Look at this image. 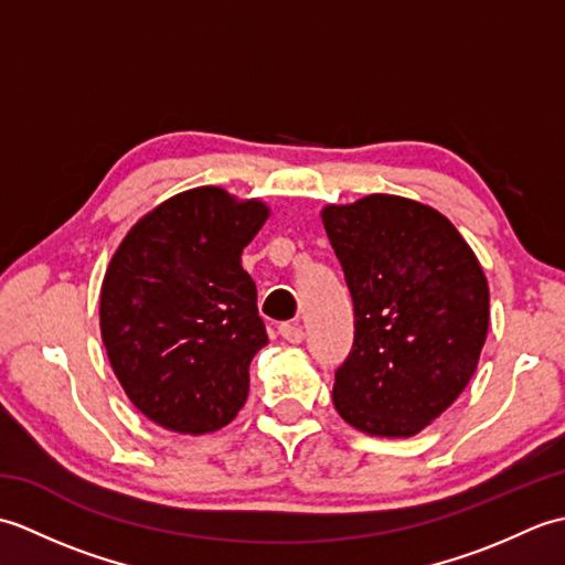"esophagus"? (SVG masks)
<instances>
[{
    "mask_svg": "<svg viewBox=\"0 0 565 565\" xmlns=\"http://www.w3.org/2000/svg\"><path fill=\"white\" fill-rule=\"evenodd\" d=\"M279 334L291 344L303 342V330H301V326H298V322H284V326L279 328Z\"/></svg>",
    "mask_w": 565,
    "mask_h": 565,
    "instance_id": "esophagus-1",
    "label": "esophagus"
}]
</instances>
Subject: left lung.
<instances>
[{"label":"left lung","mask_w":565,"mask_h":565,"mask_svg":"<svg viewBox=\"0 0 565 565\" xmlns=\"http://www.w3.org/2000/svg\"><path fill=\"white\" fill-rule=\"evenodd\" d=\"M322 225L354 303L334 407L371 437H413L473 376L490 318L486 274L449 218L419 201L371 194L326 206Z\"/></svg>","instance_id":"1"}]
</instances>
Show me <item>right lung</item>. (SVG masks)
Returning a JSON list of instances; mask_svg holds the SVG:
<instances>
[{
  "mask_svg": "<svg viewBox=\"0 0 565 565\" xmlns=\"http://www.w3.org/2000/svg\"><path fill=\"white\" fill-rule=\"evenodd\" d=\"M269 218L221 186L167 199L130 227L106 269L102 340L138 411L179 435L225 427L269 342L239 255Z\"/></svg>",
  "mask_w": 565,
  "mask_h": 565,
  "instance_id": "right-lung-1",
  "label": "right lung"
}]
</instances>
